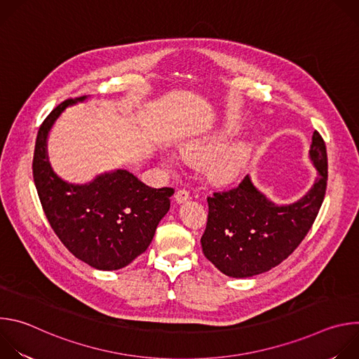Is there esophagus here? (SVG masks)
I'll return each instance as SVG.
<instances>
[{"instance_id":"esophagus-1","label":"esophagus","mask_w":359,"mask_h":359,"mask_svg":"<svg viewBox=\"0 0 359 359\" xmlns=\"http://www.w3.org/2000/svg\"><path fill=\"white\" fill-rule=\"evenodd\" d=\"M189 197H190V193H189L187 190H184V189L177 190L176 194H175V200H176L177 203H183V201H186Z\"/></svg>"}]
</instances>
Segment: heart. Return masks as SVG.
<instances>
[{"mask_svg":"<svg viewBox=\"0 0 359 359\" xmlns=\"http://www.w3.org/2000/svg\"><path fill=\"white\" fill-rule=\"evenodd\" d=\"M237 135V129L227 128L187 143L183 147V151L187 158L194 161L208 162L210 160L208 166L209 177L220 184L230 183L247 168L252 153L251 146L245 142H240L229 147ZM163 162L168 168H176L180 159L175 153L166 151L163 155Z\"/></svg>","mask_w":359,"mask_h":359,"instance_id":"b5f03b06","label":"heart"}]
</instances>
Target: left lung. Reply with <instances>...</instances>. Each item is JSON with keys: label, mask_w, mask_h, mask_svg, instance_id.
Wrapping results in <instances>:
<instances>
[{"label": "left lung", "mask_w": 359, "mask_h": 359, "mask_svg": "<svg viewBox=\"0 0 359 359\" xmlns=\"http://www.w3.org/2000/svg\"><path fill=\"white\" fill-rule=\"evenodd\" d=\"M318 176L302 198L277 206L245 176L237 187L208 197L209 217L201 248L209 262L234 278L271 270L299 245L321 209L327 190V147L316 130L310 149Z\"/></svg>", "instance_id": "obj_1"}]
</instances>
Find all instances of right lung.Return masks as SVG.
I'll use <instances>...</instances> for the list:
<instances>
[{
  "label": "right lung",
  "mask_w": 359,
  "mask_h": 359,
  "mask_svg": "<svg viewBox=\"0 0 359 359\" xmlns=\"http://www.w3.org/2000/svg\"><path fill=\"white\" fill-rule=\"evenodd\" d=\"M85 99L64 100L42 122L34 150V183L50 227L75 257L97 270H119L146 251L175 190L149 187L122 169L86 184L67 183L54 173L46 155L48 133L65 108Z\"/></svg>",
  "instance_id": "add662e5"
}]
</instances>
